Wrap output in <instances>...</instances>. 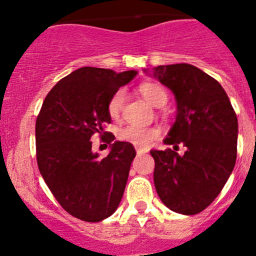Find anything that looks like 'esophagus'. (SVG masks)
Masks as SVG:
<instances>
[{
	"mask_svg": "<svg viewBox=\"0 0 256 256\" xmlns=\"http://www.w3.org/2000/svg\"><path fill=\"white\" fill-rule=\"evenodd\" d=\"M137 155H142V154H144L146 152V150H142V148H137Z\"/></svg>",
	"mask_w": 256,
	"mask_h": 256,
	"instance_id": "esophagus-1",
	"label": "esophagus"
}]
</instances>
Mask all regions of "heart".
I'll return each instance as SVG.
<instances>
[{
    "label": "heart",
    "mask_w": 256,
    "mask_h": 256,
    "mask_svg": "<svg viewBox=\"0 0 256 256\" xmlns=\"http://www.w3.org/2000/svg\"><path fill=\"white\" fill-rule=\"evenodd\" d=\"M138 91L144 96V100L152 106H155V108H162L165 104L168 102V94H166V91L162 86L156 84V83H142L140 86ZM124 101H126V94H124L123 90H119V91H116L112 94L108 104V112L112 119H114V120L119 119L122 112H123ZM159 136V130L154 128V126L146 128V126H126L118 132L119 140L134 144L136 148H144L150 146Z\"/></svg>",
    "instance_id": "b5f03b06"
}]
</instances>
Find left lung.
<instances>
[{
  "mask_svg": "<svg viewBox=\"0 0 256 256\" xmlns=\"http://www.w3.org/2000/svg\"><path fill=\"white\" fill-rule=\"evenodd\" d=\"M151 72L177 102L176 122L164 144H173L174 150L180 144L186 148L183 155L170 148L150 151L156 192L166 208L194 216L212 204L234 170L236 112L219 82L194 65H159Z\"/></svg>",
  "mask_w": 256,
  "mask_h": 256,
  "instance_id": "8db88e82",
  "label": "left lung"
}]
</instances>
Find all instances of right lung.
Masks as SVG:
<instances>
[{"instance_id":"add662e5","label":"right lung","mask_w":256,"mask_h":256,"mask_svg":"<svg viewBox=\"0 0 256 256\" xmlns=\"http://www.w3.org/2000/svg\"><path fill=\"white\" fill-rule=\"evenodd\" d=\"M137 76L136 70L84 66L58 80L44 101L36 122L37 164L58 204L84 222H101L114 214L126 190L136 156L132 144L106 142L110 152L100 159L91 137L110 123L112 94Z\"/></svg>"}]
</instances>
